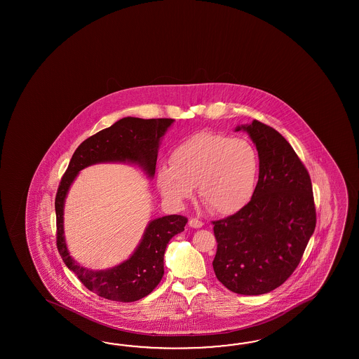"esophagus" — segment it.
Returning <instances> with one entry per match:
<instances>
[{
  "instance_id": "34e87169",
  "label": "esophagus",
  "mask_w": 359,
  "mask_h": 359,
  "mask_svg": "<svg viewBox=\"0 0 359 359\" xmlns=\"http://www.w3.org/2000/svg\"><path fill=\"white\" fill-rule=\"evenodd\" d=\"M188 225H189L191 228L198 229L201 228L204 224H203V221H200V219H197V218H191L189 222H188Z\"/></svg>"
}]
</instances>
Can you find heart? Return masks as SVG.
Instances as JSON below:
<instances>
[{
	"label": "heart",
	"instance_id": "1",
	"mask_svg": "<svg viewBox=\"0 0 359 359\" xmlns=\"http://www.w3.org/2000/svg\"><path fill=\"white\" fill-rule=\"evenodd\" d=\"M259 175L258 152L250 142L203 131L179 143L170 165L156 172L158 187L170 203L183 205L195 192L213 213H237L251 200Z\"/></svg>",
	"mask_w": 359,
	"mask_h": 359
}]
</instances>
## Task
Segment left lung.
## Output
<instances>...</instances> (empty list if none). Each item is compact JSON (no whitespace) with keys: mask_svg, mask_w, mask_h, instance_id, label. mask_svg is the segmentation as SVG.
<instances>
[{"mask_svg":"<svg viewBox=\"0 0 359 359\" xmlns=\"http://www.w3.org/2000/svg\"><path fill=\"white\" fill-rule=\"evenodd\" d=\"M246 131L259 156V179L250 201L213 221L218 280L239 294H267L296 270L316 228L312 182L279 131L254 120Z\"/></svg>","mask_w":359,"mask_h":359,"instance_id":"left-lung-1","label":"left lung"}]
</instances>
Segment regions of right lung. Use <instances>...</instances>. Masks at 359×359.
Listing matches in <instances>:
<instances>
[{
    "instance_id": "obj_1",
    "label": "right lung",
    "mask_w": 359,
    "mask_h": 359,
    "mask_svg": "<svg viewBox=\"0 0 359 359\" xmlns=\"http://www.w3.org/2000/svg\"><path fill=\"white\" fill-rule=\"evenodd\" d=\"M174 123L172 118L143 120L125 117L98 131L74 152L55 197L56 246L65 266L76 273L89 291L113 302L130 303L151 294L163 278L164 251L168 241L184 230L188 218L171 215L149 222L138 248L128 261L108 270L93 271L74 261L68 252L63 228L65 196L77 174L88 165L107 162L135 163L149 177L155 174L159 142Z\"/></svg>"
}]
</instances>
